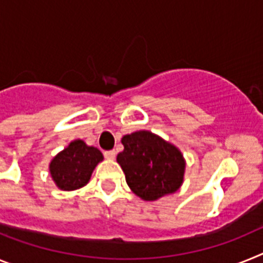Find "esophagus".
I'll return each instance as SVG.
<instances>
[{"label": "esophagus", "instance_id": "34e87169", "mask_svg": "<svg viewBox=\"0 0 263 263\" xmlns=\"http://www.w3.org/2000/svg\"><path fill=\"white\" fill-rule=\"evenodd\" d=\"M115 156H116L115 151H106V152H104V157L108 160H114L115 159Z\"/></svg>", "mask_w": 263, "mask_h": 263}]
</instances>
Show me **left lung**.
<instances>
[{
  "label": "left lung",
  "mask_w": 263,
  "mask_h": 263,
  "mask_svg": "<svg viewBox=\"0 0 263 263\" xmlns=\"http://www.w3.org/2000/svg\"><path fill=\"white\" fill-rule=\"evenodd\" d=\"M122 144L116 160L135 195L155 201L181 186L185 160L179 148L149 131L125 135Z\"/></svg>",
  "instance_id": "8db88e82"
}]
</instances>
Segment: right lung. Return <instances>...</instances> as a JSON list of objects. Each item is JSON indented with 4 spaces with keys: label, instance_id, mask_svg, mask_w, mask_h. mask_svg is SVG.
<instances>
[{
    "label": "right lung",
    "instance_id": "right-lung-1",
    "mask_svg": "<svg viewBox=\"0 0 263 263\" xmlns=\"http://www.w3.org/2000/svg\"><path fill=\"white\" fill-rule=\"evenodd\" d=\"M102 160L103 155L98 148L90 147L83 140H74L51 160L50 175L59 189L75 191L90 181Z\"/></svg>",
    "mask_w": 263,
    "mask_h": 263
}]
</instances>
